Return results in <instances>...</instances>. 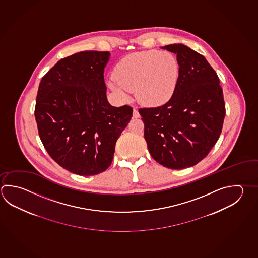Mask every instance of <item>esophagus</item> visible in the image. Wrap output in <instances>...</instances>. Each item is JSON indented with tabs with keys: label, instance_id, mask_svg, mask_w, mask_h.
Masks as SVG:
<instances>
[{
	"label": "esophagus",
	"instance_id": "obj_1",
	"mask_svg": "<svg viewBox=\"0 0 258 258\" xmlns=\"http://www.w3.org/2000/svg\"><path fill=\"white\" fill-rule=\"evenodd\" d=\"M141 117V115H140V113H139V111H138V109L134 108V109H133V117L138 118V117Z\"/></svg>",
	"mask_w": 258,
	"mask_h": 258
}]
</instances>
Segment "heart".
Here are the masks:
<instances>
[{
  "label": "heart",
  "instance_id": "heart-1",
  "mask_svg": "<svg viewBox=\"0 0 258 258\" xmlns=\"http://www.w3.org/2000/svg\"><path fill=\"white\" fill-rule=\"evenodd\" d=\"M180 77V63L174 54L150 50L122 58L107 86L123 101L128 98L131 91H135L139 102L156 107L173 97Z\"/></svg>",
  "mask_w": 258,
  "mask_h": 258
}]
</instances>
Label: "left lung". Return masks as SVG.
Listing matches in <instances>:
<instances>
[{
  "instance_id": "8db88e82",
  "label": "left lung",
  "mask_w": 258,
  "mask_h": 258,
  "mask_svg": "<svg viewBox=\"0 0 258 258\" xmlns=\"http://www.w3.org/2000/svg\"><path fill=\"white\" fill-rule=\"evenodd\" d=\"M161 48L177 55L180 81L166 104L139 112L151 157L181 170L204 160L218 141L225 116L223 89L204 55L182 44Z\"/></svg>"
}]
</instances>
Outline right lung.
<instances>
[{"instance_id":"1","label":"right lung","mask_w":258,"mask_h":258,"mask_svg":"<svg viewBox=\"0 0 258 258\" xmlns=\"http://www.w3.org/2000/svg\"><path fill=\"white\" fill-rule=\"evenodd\" d=\"M109 58V52H79L61 59L40 82L34 110L40 139L56 163L78 175L107 170L132 119V107L107 101Z\"/></svg>"}]
</instances>
